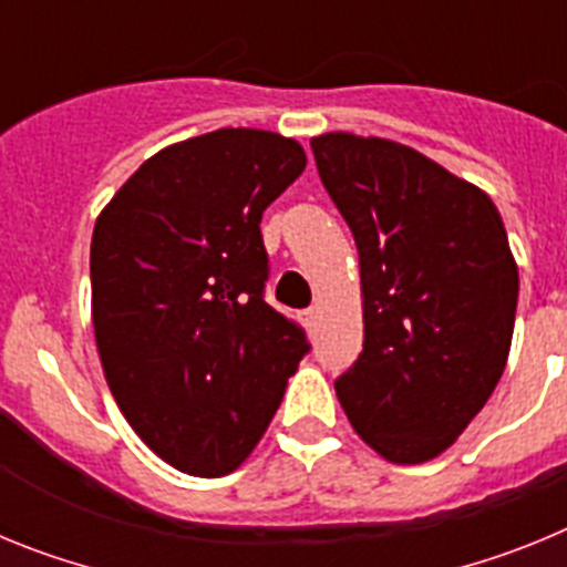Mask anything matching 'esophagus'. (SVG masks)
I'll return each instance as SVG.
<instances>
[{
  "label": "esophagus",
  "mask_w": 567,
  "mask_h": 567,
  "mask_svg": "<svg viewBox=\"0 0 567 567\" xmlns=\"http://www.w3.org/2000/svg\"><path fill=\"white\" fill-rule=\"evenodd\" d=\"M318 315H320L318 307L307 309V312H303V323H307V327H315V320H318Z\"/></svg>",
  "instance_id": "1"
}]
</instances>
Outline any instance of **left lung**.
Wrapping results in <instances>:
<instances>
[{
	"label": "left lung",
	"mask_w": 567,
	"mask_h": 567,
	"mask_svg": "<svg viewBox=\"0 0 567 567\" xmlns=\"http://www.w3.org/2000/svg\"><path fill=\"white\" fill-rule=\"evenodd\" d=\"M320 182L360 255L363 352L334 392L389 463L440 457L508 363L519 272L477 184L378 135H315Z\"/></svg>",
	"instance_id": "8db88e82"
}]
</instances>
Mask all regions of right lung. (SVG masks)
<instances>
[{
	"mask_svg": "<svg viewBox=\"0 0 567 567\" xmlns=\"http://www.w3.org/2000/svg\"><path fill=\"white\" fill-rule=\"evenodd\" d=\"M307 167L295 138L224 127L150 155L99 213L90 315L124 420L173 468L233 474L307 354L264 300L260 215Z\"/></svg>",
	"mask_w": 567,
	"mask_h": 567,
	"instance_id": "right-lung-1",
	"label": "right lung"
}]
</instances>
